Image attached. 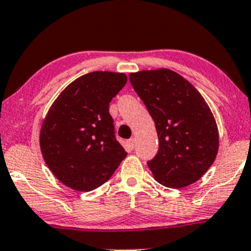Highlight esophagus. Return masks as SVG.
Here are the masks:
<instances>
[{
  "label": "esophagus",
  "mask_w": 251,
  "mask_h": 251,
  "mask_svg": "<svg viewBox=\"0 0 251 251\" xmlns=\"http://www.w3.org/2000/svg\"><path fill=\"white\" fill-rule=\"evenodd\" d=\"M135 147V138H130V140H128V142H126V148H128L129 151H131L132 149H134Z\"/></svg>",
  "instance_id": "1"
}]
</instances>
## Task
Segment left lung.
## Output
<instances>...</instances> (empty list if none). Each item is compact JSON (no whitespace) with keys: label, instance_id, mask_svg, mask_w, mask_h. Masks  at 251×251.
<instances>
[{"label":"left lung","instance_id":"1","mask_svg":"<svg viewBox=\"0 0 251 251\" xmlns=\"http://www.w3.org/2000/svg\"><path fill=\"white\" fill-rule=\"evenodd\" d=\"M129 79L157 131L158 151L148 161L154 178L175 189L199 181L219 151V130L207 102L190 82L164 68L131 73Z\"/></svg>","mask_w":251,"mask_h":251}]
</instances>
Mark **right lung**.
I'll use <instances>...</instances> for the list:
<instances>
[{
	"label": "right lung",
	"mask_w": 251,
	"mask_h": 251,
	"mask_svg": "<svg viewBox=\"0 0 251 251\" xmlns=\"http://www.w3.org/2000/svg\"><path fill=\"white\" fill-rule=\"evenodd\" d=\"M126 83V74L93 72L72 82L43 120L40 146L55 177L90 191L111 177L126 151L115 137L109 103Z\"/></svg>",
	"instance_id": "add662e5"
}]
</instances>
